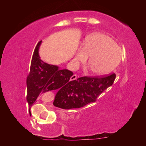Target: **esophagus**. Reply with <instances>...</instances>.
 I'll return each instance as SVG.
<instances>
[{
	"mask_svg": "<svg viewBox=\"0 0 146 146\" xmlns=\"http://www.w3.org/2000/svg\"><path fill=\"white\" fill-rule=\"evenodd\" d=\"M76 79H77V75L74 74V75H72V76H71V80H76Z\"/></svg>",
	"mask_w": 146,
	"mask_h": 146,
	"instance_id": "obj_1",
	"label": "esophagus"
}]
</instances>
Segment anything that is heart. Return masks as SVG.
Instances as JSON below:
<instances>
[{"instance_id": "b5f03b06", "label": "heart", "mask_w": 146, "mask_h": 146, "mask_svg": "<svg viewBox=\"0 0 146 146\" xmlns=\"http://www.w3.org/2000/svg\"><path fill=\"white\" fill-rule=\"evenodd\" d=\"M121 48L109 36L102 33L90 35L85 39L83 48L78 50L73 60L75 65L88 60V66L95 75H104L118 66L121 59Z\"/></svg>"}]
</instances>
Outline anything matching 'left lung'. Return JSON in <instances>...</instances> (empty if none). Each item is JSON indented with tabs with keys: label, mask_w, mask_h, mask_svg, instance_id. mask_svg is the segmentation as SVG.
<instances>
[{
	"label": "left lung",
	"mask_w": 146,
	"mask_h": 146,
	"mask_svg": "<svg viewBox=\"0 0 146 146\" xmlns=\"http://www.w3.org/2000/svg\"><path fill=\"white\" fill-rule=\"evenodd\" d=\"M115 77L116 75L113 73L101 78L86 76L73 80L68 86L58 90L53 104L67 110L95 102L101 93L113 85Z\"/></svg>",
	"instance_id": "1"
}]
</instances>
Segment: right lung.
<instances>
[{"label":"right lung","mask_w":146,"mask_h":146,"mask_svg":"<svg viewBox=\"0 0 146 146\" xmlns=\"http://www.w3.org/2000/svg\"><path fill=\"white\" fill-rule=\"evenodd\" d=\"M40 41L33 52L29 73L27 78V101L29 107L36 101L42 93L53 90H60L71 82L73 73L67 69H60L56 65L48 64L40 59Z\"/></svg>","instance_id":"1"}]
</instances>
